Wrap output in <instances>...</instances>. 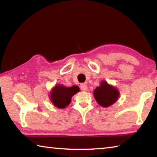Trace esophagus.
<instances>
[{"label": "esophagus", "mask_w": 157, "mask_h": 157, "mask_svg": "<svg viewBox=\"0 0 157 157\" xmlns=\"http://www.w3.org/2000/svg\"><path fill=\"white\" fill-rule=\"evenodd\" d=\"M80 89L82 91H88V86L87 85H86L85 84H82L80 86Z\"/></svg>", "instance_id": "obj_1"}]
</instances>
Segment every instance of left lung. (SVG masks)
I'll return each instance as SVG.
<instances>
[{"mask_svg": "<svg viewBox=\"0 0 157 157\" xmlns=\"http://www.w3.org/2000/svg\"><path fill=\"white\" fill-rule=\"evenodd\" d=\"M94 95L100 106L108 107L116 102L120 94L115 87L111 86L106 81H102L100 86L94 90Z\"/></svg>", "mask_w": 157, "mask_h": 157, "instance_id": "left-lung-1", "label": "left lung"}]
</instances>
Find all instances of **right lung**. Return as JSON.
Wrapping results in <instances>:
<instances>
[{"label": "right lung", "mask_w": 157, "mask_h": 157, "mask_svg": "<svg viewBox=\"0 0 157 157\" xmlns=\"http://www.w3.org/2000/svg\"><path fill=\"white\" fill-rule=\"evenodd\" d=\"M79 91V88L78 86L66 87L63 85L57 84L51 90L50 99L55 107L63 109L70 104L73 95Z\"/></svg>", "instance_id": "1"}]
</instances>
